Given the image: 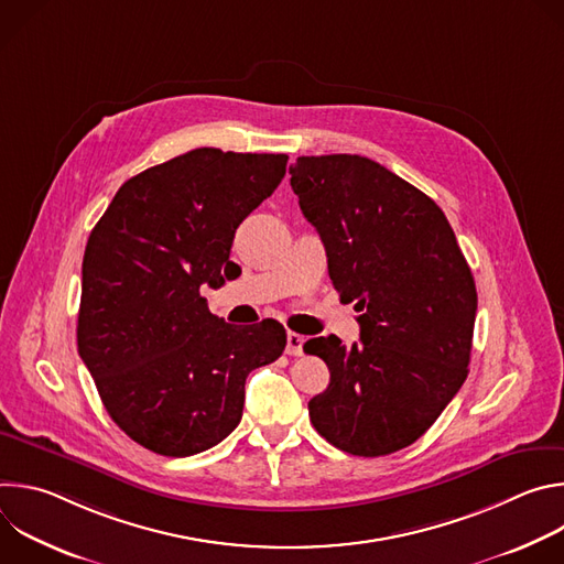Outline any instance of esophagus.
<instances>
[{
  "mask_svg": "<svg viewBox=\"0 0 564 564\" xmlns=\"http://www.w3.org/2000/svg\"><path fill=\"white\" fill-rule=\"evenodd\" d=\"M303 344H305V337H301L296 333H288V348H285V352L290 357H301L303 355Z\"/></svg>",
  "mask_w": 564,
  "mask_h": 564,
  "instance_id": "1",
  "label": "esophagus"
}]
</instances>
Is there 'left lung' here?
<instances>
[{
	"instance_id": "left-lung-1",
	"label": "left lung",
	"mask_w": 564,
	"mask_h": 564,
	"mask_svg": "<svg viewBox=\"0 0 564 564\" xmlns=\"http://www.w3.org/2000/svg\"><path fill=\"white\" fill-rule=\"evenodd\" d=\"M290 185L316 227L341 301L361 312V339H310L328 388L310 422L333 446L379 457L411 446L468 375L477 292L444 212L364 155H301Z\"/></svg>"
}]
</instances>
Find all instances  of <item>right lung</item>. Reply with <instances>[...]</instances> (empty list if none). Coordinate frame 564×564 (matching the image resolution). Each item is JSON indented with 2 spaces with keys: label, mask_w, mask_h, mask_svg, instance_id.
<instances>
[{
  "label": "right lung",
  "mask_w": 564,
  "mask_h": 564,
  "mask_svg": "<svg viewBox=\"0 0 564 564\" xmlns=\"http://www.w3.org/2000/svg\"><path fill=\"white\" fill-rule=\"evenodd\" d=\"M285 165V153L187 151L129 178L89 236L77 352L111 420L158 455L223 442L243 417L248 375L285 348L279 321L225 324L200 294L238 268L236 227Z\"/></svg>",
  "instance_id": "1"
}]
</instances>
